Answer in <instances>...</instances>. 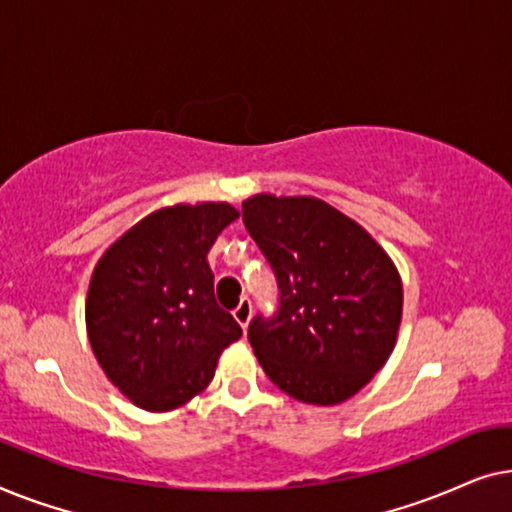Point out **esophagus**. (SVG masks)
I'll use <instances>...</instances> for the list:
<instances>
[{
  "label": "esophagus",
  "mask_w": 512,
  "mask_h": 512,
  "mask_svg": "<svg viewBox=\"0 0 512 512\" xmlns=\"http://www.w3.org/2000/svg\"><path fill=\"white\" fill-rule=\"evenodd\" d=\"M233 317L242 328L249 326V319H251V300L249 298L240 300V305H237L233 310Z\"/></svg>",
  "instance_id": "1"
}]
</instances>
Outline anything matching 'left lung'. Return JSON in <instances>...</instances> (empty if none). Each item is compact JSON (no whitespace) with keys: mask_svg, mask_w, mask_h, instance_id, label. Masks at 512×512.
I'll use <instances>...</instances> for the list:
<instances>
[{"mask_svg":"<svg viewBox=\"0 0 512 512\" xmlns=\"http://www.w3.org/2000/svg\"><path fill=\"white\" fill-rule=\"evenodd\" d=\"M242 221L277 277L279 307L249 342L272 384L312 405L366 387L394 352L403 284L380 244L317 198L242 202Z\"/></svg>","mask_w":512,"mask_h":512,"instance_id":"left-lung-1","label":"left lung"}]
</instances>
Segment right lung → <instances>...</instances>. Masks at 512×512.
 Listing matches in <instances>:
<instances>
[{
  "mask_svg": "<svg viewBox=\"0 0 512 512\" xmlns=\"http://www.w3.org/2000/svg\"><path fill=\"white\" fill-rule=\"evenodd\" d=\"M240 212L228 202L158 209L104 251L90 277L88 340L137 408L167 412L212 382L242 335L214 298L207 254Z\"/></svg>",
  "mask_w": 512,
  "mask_h": 512,
  "instance_id": "obj_1",
  "label": "right lung"
}]
</instances>
